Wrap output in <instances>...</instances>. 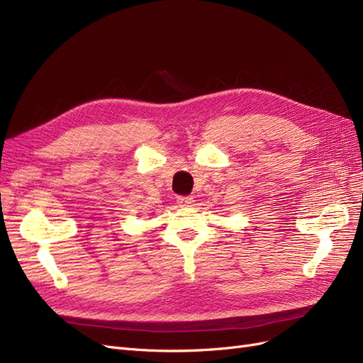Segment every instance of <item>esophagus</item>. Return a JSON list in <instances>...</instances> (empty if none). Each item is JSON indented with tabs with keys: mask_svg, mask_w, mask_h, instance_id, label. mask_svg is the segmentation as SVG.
<instances>
[{
	"mask_svg": "<svg viewBox=\"0 0 363 363\" xmlns=\"http://www.w3.org/2000/svg\"><path fill=\"white\" fill-rule=\"evenodd\" d=\"M177 203L182 207H188V206H192L194 199L192 196H177Z\"/></svg>",
	"mask_w": 363,
	"mask_h": 363,
	"instance_id": "obj_1",
	"label": "esophagus"
}]
</instances>
